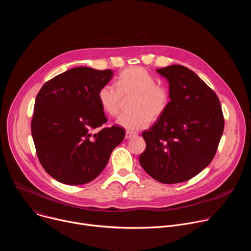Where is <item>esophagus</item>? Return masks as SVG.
Segmentation results:
<instances>
[{
	"label": "esophagus",
	"instance_id": "obj_1",
	"mask_svg": "<svg viewBox=\"0 0 251 251\" xmlns=\"http://www.w3.org/2000/svg\"><path fill=\"white\" fill-rule=\"evenodd\" d=\"M137 135H138L137 133L127 131V132H126V134H125V138H126V139H131V138H133V137H136Z\"/></svg>",
	"mask_w": 251,
	"mask_h": 251
}]
</instances>
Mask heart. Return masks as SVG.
<instances>
[{
  "label": "heart",
  "instance_id": "b5f03b06",
  "mask_svg": "<svg viewBox=\"0 0 251 251\" xmlns=\"http://www.w3.org/2000/svg\"><path fill=\"white\" fill-rule=\"evenodd\" d=\"M117 87L106 83L98 91V101L103 111L109 116H117L125 102H130L132 112L122 114L117 124L129 132L143 130L152 119L160 118L170 103V93L166 86L147 69L134 66L123 70L117 78Z\"/></svg>",
  "mask_w": 251,
  "mask_h": 251
}]
</instances>
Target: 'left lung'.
<instances>
[{
    "mask_svg": "<svg viewBox=\"0 0 251 251\" xmlns=\"http://www.w3.org/2000/svg\"><path fill=\"white\" fill-rule=\"evenodd\" d=\"M167 78L170 103L149 130L139 162L163 184L191 180L212 161L225 128L218 95L194 71L174 64L157 69Z\"/></svg>",
    "mask_w": 251,
    "mask_h": 251,
    "instance_id": "8db88e82",
    "label": "left lung"
}]
</instances>
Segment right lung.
I'll return each instance as SVG.
<instances>
[{
	"label": "right lung",
	"instance_id": "add662e5",
	"mask_svg": "<svg viewBox=\"0 0 251 251\" xmlns=\"http://www.w3.org/2000/svg\"><path fill=\"white\" fill-rule=\"evenodd\" d=\"M111 69L71 68L46 82L34 102L30 129L38 158L54 180L66 185L93 181L125 137L107 122L98 101Z\"/></svg>",
	"mask_w": 251,
	"mask_h": 251
}]
</instances>
